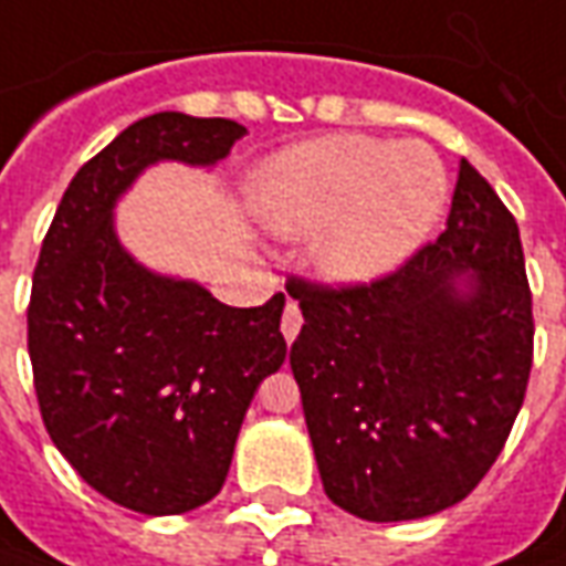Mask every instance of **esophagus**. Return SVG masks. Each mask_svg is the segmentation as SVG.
Masks as SVG:
<instances>
[{
	"label": "esophagus",
	"mask_w": 566,
	"mask_h": 566,
	"mask_svg": "<svg viewBox=\"0 0 566 566\" xmlns=\"http://www.w3.org/2000/svg\"><path fill=\"white\" fill-rule=\"evenodd\" d=\"M300 327H303V315H300V306H296L294 300H287V306H284L282 315V334L287 343H294L296 334H300Z\"/></svg>",
	"instance_id": "esophagus-1"
}]
</instances>
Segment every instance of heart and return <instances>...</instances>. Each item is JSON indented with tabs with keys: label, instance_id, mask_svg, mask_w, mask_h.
<instances>
[{
	"label": "heart",
	"instance_id": "b5f03b06",
	"mask_svg": "<svg viewBox=\"0 0 566 566\" xmlns=\"http://www.w3.org/2000/svg\"><path fill=\"white\" fill-rule=\"evenodd\" d=\"M254 201L287 235L318 232L324 275L367 282L426 242L448 201V174L429 146L331 134L266 161Z\"/></svg>",
	"mask_w": 566,
	"mask_h": 566
}]
</instances>
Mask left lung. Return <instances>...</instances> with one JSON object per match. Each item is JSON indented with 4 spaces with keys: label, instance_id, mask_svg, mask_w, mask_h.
I'll list each match as a JSON object with an SVG mask.
<instances>
[{
    "label": "left lung",
    "instance_id": "left-lung-1",
    "mask_svg": "<svg viewBox=\"0 0 566 566\" xmlns=\"http://www.w3.org/2000/svg\"><path fill=\"white\" fill-rule=\"evenodd\" d=\"M291 346L324 493L365 521L465 500L524 405L533 300L512 211L460 161L448 229L361 284L287 279Z\"/></svg>",
    "mask_w": 566,
    "mask_h": 566
}]
</instances>
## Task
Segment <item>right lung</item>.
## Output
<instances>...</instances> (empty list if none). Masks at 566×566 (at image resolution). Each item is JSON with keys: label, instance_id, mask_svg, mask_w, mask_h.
Segmentation results:
<instances>
[{"label": "right lung", "instance_id": "right-lung-1", "mask_svg": "<svg viewBox=\"0 0 566 566\" xmlns=\"http://www.w3.org/2000/svg\"><path fill=\"white\" fill-rule=\"evenodd\" d=\"M244 134L184 113L128 125L70 180L35 263L27 346L42 422L91 488L140 515L220 493L256 386L287 355L284 294L235 310L149 272L118 242L113 208L149 165H217Z\"/></svg>", "mask_w": 566, "mask_h": 566}]
</instances>
